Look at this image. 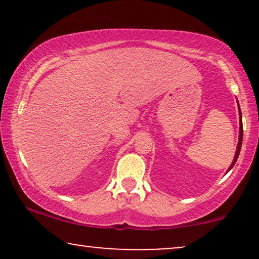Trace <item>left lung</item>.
I'll return each mask as SVG.
<instances>
[{
  "label": "left lung",
  "mask_w": 259,
  "mask_h": 259,
  "mask_svg": "<svg viewBox=\"0 0 259 259\" xmlns=\"http://www.w3.org/2000/svg\"><path fill=\"white\" fill-rule=\"evenodd\" d=\"M239 107V105H238ZM239 116H240V126H239V141H238V146H237V151H236V155H235V159H233L231 166H230L228 171H230L233 167V165L236 164L237 159H238V155H239V152H240V148H242V140H243V123H242V113H240V108H239Z\"/></svg>",
  "instance_id": "obj_1"
}]
</instances>
